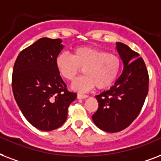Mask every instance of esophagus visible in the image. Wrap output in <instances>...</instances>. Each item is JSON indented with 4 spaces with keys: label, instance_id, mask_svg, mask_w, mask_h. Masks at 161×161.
<instances>
[{
    "label": "esophagus",
    "instance_id": "34e87169",
    "mask_svg": "<svg viewBox=\"0 0 161 161\" xmlns=\"http://www.w3.org/2000/svg\"><path fill=\"white\" fill-rule=\"evenodd\" d=\"M88 97V96L87 95H83V94H78L77 95V98L78 99H86V98Z\"/></svg>",
    "mask_w": 161,
    "mask_h": 161
}]
</instances>
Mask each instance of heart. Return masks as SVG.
<instances>
[{"label":"heart","instance_id":"1","mask_svg":"<svg viewBox=\"0 0 161 161\" xmlns=\"http://www.w3.org/2000/svg\"><path fill=\"white\" fill-rule=\"evenodd\" d=\"M56 68L63 78L72 80L81 71L84 75L75 80L71 88L85 92L96 86L97 89H106L114 83L120 71V58L99 48L80 46L73 51V55L60 53L55 58Z\"/></svg>","mask_w":161,"mask_h":161}]
</instances>
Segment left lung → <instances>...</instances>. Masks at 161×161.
<instances>
[{"instance_id":"1","label":"left lung","mask_w":161,"mask_h":161,"mask_svg":"<svg viewBox=\"0 0 161 161\" xmlns=\"http://www.w3.org/2000/svg\"><path fill=\"white\" fill-rule=\"evenodd\" d=\"M123 70L114 86L96 96L98 109L92 116L97 127L108 133L122 131L140 113L149 91V75L139 54L128 45L116 43Z\"/></svg>"}]
</instances>
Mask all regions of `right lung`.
I'll use <instances>...</instances> for the list:
<instances>
[{
    "label": "right lung",
    "mask_w": 161,
    "mask_h": 161,
    "mask_svg": "<svg viewBox=\"0 0 161 161\" xmlns=\"http://www.w3.org/2000/svg\"><path fill=\"white\" fill-rule=\"evenodd\" d=\"M64 46L60 38H42L18 54L12 73L17 106L33 127L51 131L63 125L76 93L67 90L55 58Z\"/></svg>",
    "instance_id": "right-lung-1"
}]
</instances>
